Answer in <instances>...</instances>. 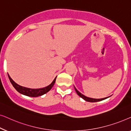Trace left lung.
<instances>
[{
  "instance_id": "8db88e82",
  "label": "left lung",
  "mask_w": 131,
  "mask_h": 131,
  "mask_svg": "<svg viewBox=\"0 0 131 131\" xmlns=\"http://www.w3.org/2000/svg\"><path fill=\"white\" fill-rule=\"evenodd\" d=\"M75 91H76L77 94H78L79 96L80 97H81L82 99H83L85 101H86V102H100V101H102L103 100H105V99L108 98V97H105V98H103V99H93V98H90V97H86L85 95H84L80 93V91H78V90H77V88L75 87Z\"/></svg>"
}]
</instances>
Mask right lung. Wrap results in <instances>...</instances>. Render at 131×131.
I'll return each instance as SVG.
<instances>
[{
  "instance_id": "right-lung-1",
  "label": "right lung",
  "mask_w": 131,
  "mask_h": 131,
  "mask_svg": "<svg viewBox=\"0 0 131 131\" xmlns=\"http://www.w3.org/2000/svg\"><path fill=\"white\" fill-rule=\"evenodd\" d=\"M8 75L9 79L10 81L11 84H12V85L15 88L16 91L19 92V93L22 94L27 95V96L29 97H38L41 96V95H43L47 93V92H49L50 90L51 89V88L53 87V86L54 85L55 83V81H56V77L54 79V80L53 81V82L44 88H37V89H33V88H29L27 87H24V86H21L18 84H16L15 82H14L12 78H10L9 75Z\"/></svg>"
}]
</instances>
